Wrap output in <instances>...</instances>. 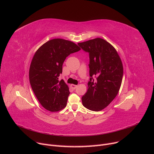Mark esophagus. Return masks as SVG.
<instances>
[{"mask_svg":"<svg viewBox=\"0 0 154 154\" xmlns=\"http://www.w3.org/2000/svg\"><path fill=\"white\" fill-rule=\"evenodd\" d=\"M71 87L72 88L73 90H74V89H75V88L77 87V85H74V84H71Z\"/></svg>","mask_w":154,"mask_h":154,"instance_id":"obj_1","label":"esophagus"}]
</instances>
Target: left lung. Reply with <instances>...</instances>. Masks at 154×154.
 Returning <instances> with one entry per match:
<instances>
[{
	"label": "left lung",
	"mask_w": 154,
	"mask_h": 154,
	"mask_svg": "<svg viewBox=\"0 0 154 154\" xmlns=\"http://www.w3.org/2000/svg\"><path fill=\"white\" fill-rule=\"evenodd\" d=\"M78 45L89 54L91 78L87 91L82 97V104L88 110H101L118 94L123 75L122 60L113 46L102 38L89 40Z\"/></svg>",
	"instance_id": "1"
}]
</instances>
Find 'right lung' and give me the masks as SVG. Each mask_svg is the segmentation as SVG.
I'll return each mask as SVG.
<instances>
[{"instance_id":"1","label":"right lung","mask_w":154,"mask_h":154,"mask_svg":"<svg viewBox=\"0 0 154 154\" xmlns=\"http://www.w3.org/2000/svg\"><path fill=\"white\" fill-rule=\"evenodd\" d=\"M80 50L72 42L55 38L35 53L29 68V82L36 98L46 110L57 112L66 106L69 87L63 80L59 81L58 77L66 58Z\"/></svg>"}]
</instances>
